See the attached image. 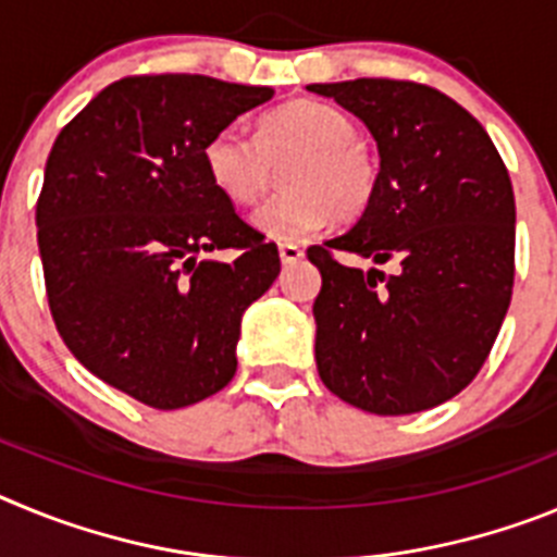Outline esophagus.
<instances>
[{"label": "esophagus", "instance_id": "34e87169", "mask_svg": "<svg viewBox=\"0 0 557 557\" xmlns=\"http://www.w3.org/2000/svg\"><path fill=\"white\" fill-rule=\"evenodd\" d=\"M278 256H282L284 264H295L304 259V248H298V245L293 243H282L278 245Z\"/></svg>", "mask_w": 557, "mask_h": 557}]
</instances>
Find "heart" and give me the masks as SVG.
I'll return each instance as SVG.
<instances>
[{
  "label": "heart",
  "instance_id": "b5f03b06",
  "mask_svg": "<svg viewBox=\"0 0 557 557\" xmlns=\"http://www.w3.org/2000/svg\"><path fill=\"white\" fill-rule=\"evenodd\" d=\"M282 170L284 191L253 214L262 234L293 243L337 220L359 218L379 189V156L357 136L346 111L321 100H293L262 113L256 136L236 127L211 133L203 145L206 175L225 200L248 206L262 198Z\"/></svg>",
  "mask_w": 557,
  "mask_h": 557
}]
</instances>
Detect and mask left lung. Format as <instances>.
<instances>
[{
  "mask_svg": "<svg viewBox=\"0 0 557 557\" xmlns=\"http://www.w3.org/2000/svg\"><path fill=\"white\" fill-rule=\"evenodd\" d=\"M379 147V189L351 231L307 250L321 270L314 359L323 385L376 416L444 405L485 366L516 275V200L485 127L416 81L312 83ZM346 249L393 274L348 269Z\"/></svg>",
  "mask_w": 557,
  "mask_h": 557,
  "instance_id": "1",
  "label": "left lung"
}]
</instances>
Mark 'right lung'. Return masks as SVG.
Here are the masks:
<instances>
[{
	"label": "right lung",
	"mask_w": 557,
	"mask_h": 557,
	"mask_svg": "<svg viewBox=\"0 0 557 557\" xmlns=\"http://www.w3.org/2000/svg\"><path fill=\"white\" fill-rule=\"evenodd\" d=\"M270 97L206 75H131L49 150L36 203L49 312L77 362L141 405L178 410L223 391L243 312L282 270L203 164L211 133ZM214 249H236L235 262L209 260Z\"/></svg>",
	"instance_id": "obj_1"
}]
</instances>
